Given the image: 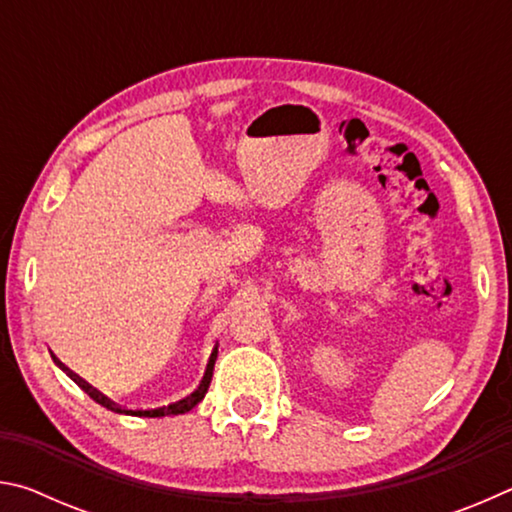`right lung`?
Returning <instances> with one entry per match:
<instances>
[{
  "label": "right lung",
  "mask_w": 512,
  "mask_h": 512,
  "mask_svg": "<svg viewBox=\"0 0 512 512\" xmlns=\"http://www.w3.org/2000/svg\"><path fill=\"white\" fill-rule=\"evenodd\" d=\"M214 361H216V350L212 352L210 361H207V368H205V375H203V379H201V384H198V388H196V391H194L192 395H187V397H183V400H178V402H173V404H167V406H158V409H137V411L121 409V406H117L115 402H110L106 395L99 393L97 388H92V386L88 384V381L81 379L79 375H74V372L69 370V368H65V366H63V368L69 372V377H72V379L76 381V384H79V386L83 388V391L92 397L94 402L101 404V406H106L108 411L126 413V415H140V418H162V415H178V413H187V411H192L194 406L203 400L205 393H207V388H210V381H212Z\"/></svg>",
  "instance_id": "obj_1"
}]
</instances>
